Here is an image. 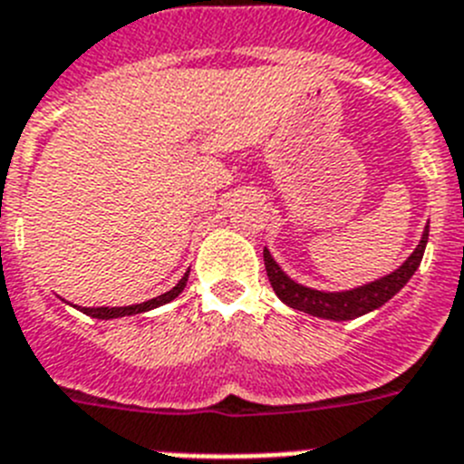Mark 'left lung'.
I'll list each match as a JSON object with an SVG mask.
<instances>
[{"label":"left lung","mask_w":464,"mask_h":464,"mask_svg":"<svg viewBox=\"0 0 464 464\" xmlns=\"http://www.w3.org/2000/svg\"><path fill=\"white\" fill-rule=\"evenodd\" d=\"M427 236H430V227H425L420 243L413 249V255L397 271L381 277V280L369 282L364 287L345 289V292H317V289L304 287V285L294 282L287 273L282 271L277 261L271 256V252L264 247L266 273H268V280H271V287L277 294V299L282 304H287L289 308L304 310L308 315L324 317V320H354V317L366 315V313L381 308L382 304H388L394 294L400 292L406 282L413 277V273L420 266L422 255H425Z\"/></svg>","instance_id":"1"}]
</instances>
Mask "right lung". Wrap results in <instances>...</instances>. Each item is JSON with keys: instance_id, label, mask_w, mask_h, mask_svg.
Returning a JSON list of instances; mask_svg holds the SVG:
<instances>
[{"instance_id": "obj_1", "label": "right lung", "mask_w": 464, "mask_h": 464, "mask_svg": "<svg viewBox=\"0 0 464 464\" xmlns=\"http://www.w3.org/2000/svg\"><path fill=\"white\" fill-rule=\"evenodd\" d=\"M187 280H188V271L184 273L182 280L177 282L170 292L160 294V296H156V299H151V301H144V304L123 305V308H107V305H102V308H79V310L91 317H98V320H114V317H126V315H137V313H147V310H154V308H159V305L170 304L172 299H177V296L182 294V289L187 287Z\"/></svg>"}]
</instances>
